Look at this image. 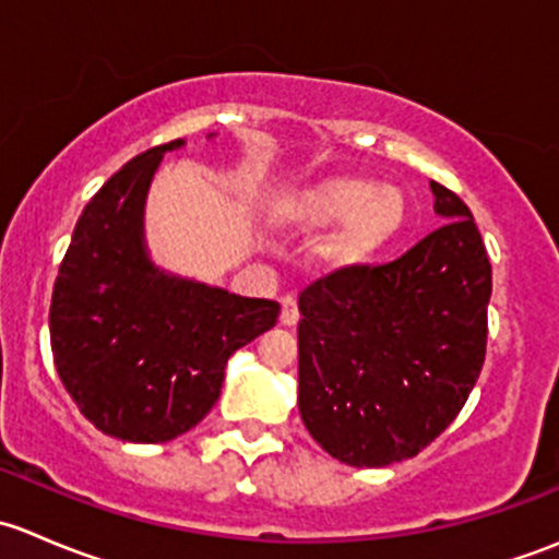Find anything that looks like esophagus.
I'll use <instances>...</instances> for the list:
<instances>
[{"label":"esophagus","mask_w":559,"mask_h":559,"mask_svg":"<svg viewBox=\"0 0 559 559\" xmlns=\"http://www.w3.org/2000/svg\"><path fill=\"white\" fill-rule=\"evenodd\" d=\"M300 321V311H297V300L295 297H284L281 300V324L284 326H295Z\"/></svg>","instance_id":"esophagus-1"}]
</instances>
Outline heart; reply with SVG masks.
Segmentation results:
<instances>
[{"instance_id": "b5f03b06", "label": "heart", "mask_w": 559, "mask_h": 559, "mask_svg": "<svg viewBox=\"0 0 559 559\" xmlns=\"http://www.w3.org/2000/svg\"><path fill=\"white\" fill-rule=\"evenodd\" d=\"M405 194L357 175H330L275 202V222L300 235L331 229L313 248L324 273H354L373 262L405 224Z\"/></svg>"}]
</instances>
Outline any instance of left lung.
Here are the masks:
<instances>
[{
  "mask_svg": "<svg viewBox=\"0 0 559 559\" xmlns=\"http://www.w3.org/2000/svg\"><path fill=\"white\" fill-rule=\"evenodd\" d=\"M430 189L443 227L394 262L330 273L300 295L297 405L313 441L346 465L419 454L481 373L492 264L465 202Z\"/></svg>",
  "mask_w": 559,
  "mask_h": 559,
  "instance_id": "left-lung-1",
  "label": "left lung"
}]
</instances>
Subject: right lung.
I'll return each instance as SVG.
<instances>
[{
	"instance_id": "right-lung-1",
	"label": "right lung",
	"mask_w": 559,
	"mask_h": 559,
	"mask_svg": "<svg viewBox=\"0 0 559 559\" xmlns=\"http://www.w3.org/2000/svg\"><path fill=\"white\" fill-rule=\"evenodd\" d=\"M183 145L148 148L107 180L83 207L53 284L50 348L61 384L118 441L165 443L200 425L222 394L227 359L281 311L151 259L145 197L167 151Z\"/></svg>"
}]
</instances>
